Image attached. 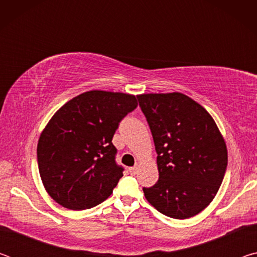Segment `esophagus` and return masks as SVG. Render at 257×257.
<instances>
[{"label": "esophagus", "mask_w": 257, "mask_h": 257, "mask_svg": "<svg viewBox=\"0 0 257 257\" xmlns=\"http://www.w3.org/2000/svg\"><path fill=\"white\" fill-rule=\"evenodd\" d=\"M129 173L132 176H135L137 173V168L136 167H133V168H129Z\"/></svg>", "instance_id": "34e87169"}]
</instances>
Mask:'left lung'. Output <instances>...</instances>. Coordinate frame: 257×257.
I'll list each match as a JSON object with an SVG mask.
<instances>
[{"instance_id": "8db88e82", "label": "left lung", "mask_w": 257, "mask_h": 257, "mask_svg": "<svg viewBox=\"0 0 257 257\" xmlns=\"http://www.w3.org/2000/svg\"><path fill=\"white\" fill-rule=\"evenodd\" d=\"M158 153L159 180L143 188L162 214L188 219L210 205L222 184L228 151L214 119L182 93L137 95Z\"/></svg>"}]
</instances>
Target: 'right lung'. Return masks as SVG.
Instances as JSON below:
<instances>
[{"label": "right lung", "mask_w": 257, "mask_h": 257, "mask_svg": "<svg viewBox=\"0 0 257 257\" xmlns=\"http://www.w3.org/2000/svg\"><path fill=\"white\" fill-rule=\"evenodd\" d=\"M137 105L132 94L89 90L54 113L38 139L37 162L43 186L56 203L80 211L108 198L123 176L113 135Z\"/></svg>", "instance_id": "obj_1"}]
</instances>
